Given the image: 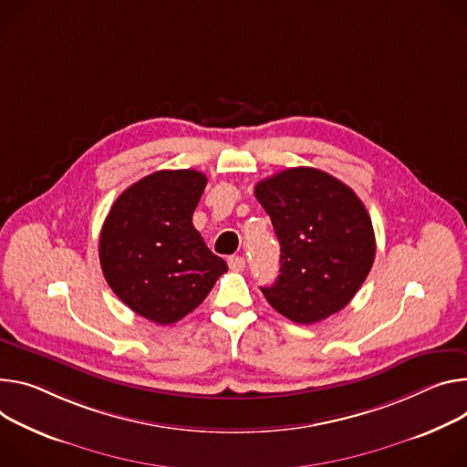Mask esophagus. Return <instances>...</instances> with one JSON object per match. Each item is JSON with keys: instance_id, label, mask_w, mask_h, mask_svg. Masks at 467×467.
Wrapping results in <instances>:
<instances>
[{"instance_id": "34e87169", "label": "esophagus", "mask_w": 467, "mask_h": 467, "mask_svg": "<svg viewBox=\"0 0 467 467\" xmlns=\"http://www.w3.org/2000/svg\"><path fill=\"white\" fill-rule=\"evenodd\" d=\"M227 265H229V268L234 270V272H242V270L245 268V259H244V257H238V255H233V257H229Z\"/></svg>"}]
</instances>
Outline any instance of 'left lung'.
Returning <instances> with one entry per match:
<instances>
[{"instance_id": "left-lung-1", "label": "left lung", "mask_w": 467, "mask_h": 467, "mask_svg": "<svg viewBox=\"0 0 467 467\" xmlns=\"http://www.w3.org/2000/svg\"><path fill=\"white\" fill-rule=\"evenodd\" d=\"M255 197L281 245V274L261 286L268 304L296 324L347 307L376 255L372 222L354 190L320 169L292 167L257 182Z\"/></svg>"}]
</instances>
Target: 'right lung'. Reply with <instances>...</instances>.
Returning a JSON list of instances; mask_svg holds the SVG:
<instances>
[{"label": "right lung", "instance_id": "obj_1", "mask_svg": "<svg viewBox=\"0 0 467 467\" xmlns=\"http://www.w3.org/2000/svg\"><path fill=\"white\" fill-rule=\"evenodd\" d=\"M206 177L193 169L156 171L113 202L102 225L104 277L122 304L167 326L192 313L227 272L192 223Z\"/></svg>", "mask_w": 467, "mask_h": 467}]
</instances>
